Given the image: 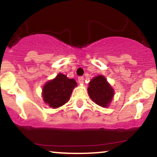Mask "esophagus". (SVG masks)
Here are the masks:
<instances>
[{"instance_id":"34e87169","label":"esophagus","mask_w":157,"mask_h":157,"mask_svg":"<svg viewBox=\"0 0 157 157\" xmlns=\"http://www.w3.org/2000/svg\"><path fill=\"white\" fill-rule=\"evenodd\" d=\"M78 82L80 84H82L84 82V77H78Z\"/></svg>"}]
</instances>
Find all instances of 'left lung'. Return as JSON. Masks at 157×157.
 Here are the masks:
<instances>
[{
    "label": "left lung",
    "mask_w": 157,
    "mask_h": 157,
    "mask_svg": "<svg viewBox=\"0 0 157 157\" xmlns=\"http://www.w3.org/2000/svg\"><path fill=\"white\" fill-rule=\"evenodd\" d=\"M88 93L95 103L102 107H108L112 100L114 91L102 75L94 77L89 82Z\"/></svg>",
    "instance_id": "left-lung-1"
}]
</instances>
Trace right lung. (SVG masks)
I'll use <instances>...</instances> for the list:
<instances>
[{
    "mask_svg": "<svg viewBox=\"0 0 157 157\" xmlns=\"http://www.w3.org/2000/svg\"><path fill=\"white\" fill-rule=\"evenodd\" d=\"M77 86L75 80L58 74L55 79L45 84L43 88V100L52 109L60 107L69 100L74 88Z\"/></svg>",
    "mask_w": 157,
    "mask_h": 157,
    "instance_id": "right-lung-1",
    "label": "right lung"
}]
</instances>
